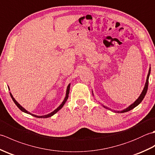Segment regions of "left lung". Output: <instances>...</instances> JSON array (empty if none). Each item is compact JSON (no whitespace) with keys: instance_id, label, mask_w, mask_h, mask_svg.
I'll use <instances>...</instances> for the list:
<instances>
[{"instance_id":"8db88e82","label":"left lung","mask_w":155,"mask_h":155,"mask_svg":"<svg viewBox=\"0 0 155 155\" xmlns=\"http://www.w3.org/2000/svg\"><path fill=\"white\" fill-rule=\"evenodd\" d=\"M150 67L149 68V73H148V75H147V81H146V83H145V85H144V87L143 88V91H142V93L140 94V95L139 96V97L137 98V99L134 102V103H133L132 104H130L129 107H127V108H125V109L121 110V111H115L114 110V113H126V112H128L130 110L133 109V108L134 107H136L137 106H138L141 102H142V101L143 100V98H144V96L146 95V93L147 92V90H148V86H149V75H150ZM103 106L105 108H107V109H110V108H108V107L104 106V105H103Z\"/></svg>"}]
</instances>
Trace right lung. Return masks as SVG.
Instances as JSON below:
<instances>
[{"label":"right lung","instance_id":"right-lung-1","mask_svg":"<svg viewBox=\"0 0 155 155\" xmlns=\"http://www.w3.org/2000/svg\"><path fill=\"white\" fill-rule=\"evenodd\" d=\"M70 86H71V84H69L68 85L67 88V92H66V97H65V98H64V101H62V103L61 104L60 106H59L57 108H56V109H55L54 111H52V113H49V114H48L43 115V116H37V115H35V114H32V113H29V112H28L27 110L25 109V108H23L22 106H21V104H18V102L16 101L14 97H13V96H12V94H11V93H10V95H11V98H12V101H14V103H15V104L16 105V106L18 107V108H19L20 110H22V112H24V113H27V114H31V115H32V116H33V117H37V118H48V117H52V115H54V114L57 113V112H58L59 110H61V108H62V107L64 106V104H65L66 102H67V99H68V98L69 91H70ZM8 89H9V87H8Z\"/></svg>","mask_w":155,"mask_h":155}]
</instances>
